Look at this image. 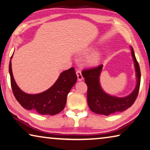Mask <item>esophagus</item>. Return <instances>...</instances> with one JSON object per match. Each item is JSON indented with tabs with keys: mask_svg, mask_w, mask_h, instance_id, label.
Instances as JSON below:
<instances>
[{
	"mask_svg": "<svg viewBox=\"0 0 150 150\" xmlns=\"http://www.w3.org/2000/svg\"><path fill=\"white\" fill-rule=\"evenodd\" d=\"M76 75H77L78 80V81H82V80L83 79V76H82V73H81V71H80V70H78L76 71Z\"/></svg>",
	"mask_w": 150,
	"mask_h": 150,
	"instance_id": "obj_1",
	"label": "esophagus"
}]
</instances>
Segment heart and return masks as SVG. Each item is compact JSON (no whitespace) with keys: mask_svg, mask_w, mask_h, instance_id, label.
I'll use <instances>...</instances> for the list:
<instances>
[{"mask_svg":"<svg viewBox=\"0 0 150 150\" xmlns=\"http://www.w3.org/2000/svg\"><path fill=\"white\" fill-rule=\"evenodd\" d=\"M93 51V50H90V51ZM99 59H100V54L99 52H96V53L91 54L90 57L87 58V59L86 60V64L88 66H90V67H93V66H95L98 64L99 61Z\"/></svg>","mask_w":150,"mask_h":150,"instance_id":"b5f03b06","label":"heart"}]
</instances>
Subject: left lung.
Segmentation results:
<instances>
[{
    "instance_id": "1",
    "label": "left lung",
    "mask_w": 150,
    "mask_h": 150,
    "mask_svg": "<svg viewBox=\"0 0 150 150\" xmlns=\"http://www.w3.org/2000/svg\"><path fill=\"white\" fill-rule=\"evenodd\" d=\"M130 48L136 71V86L132 92L127 96L118 98L109 95L103 91L99 82V77L103 68L102 64L98 67L83 70L82 72L83 77L85 78V83L88 86V106L93 112L108 116L115 112L124 111L134 103L139 92L141 73L133 48L132 47Z\"/></svg>"
}]
</instances>
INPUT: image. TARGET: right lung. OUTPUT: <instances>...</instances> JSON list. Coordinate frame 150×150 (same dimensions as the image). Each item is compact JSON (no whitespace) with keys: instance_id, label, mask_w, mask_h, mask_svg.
<instances>
[{"instance_id":"right-lung-1","label":"right lung","mask_w":150,"mask_h":150,"mask_svg":"<svg viewBox=\"0 0 150 150\" xmlns=\"http://www.w3.org/2000/svg\"><path fill=\"white\" fill-rule=\"evenodd\" d=\"M12 58V56L10 59ZM9 72L12 91L16 100L24 109L32 110L42 115H54L61 112L67 103L68 94L77 80L75 70L72 67L60 74L55 83L47 90L40 93L29 94L21 90L16 83L11 60Z\"/></svg>"}]
</instances>
